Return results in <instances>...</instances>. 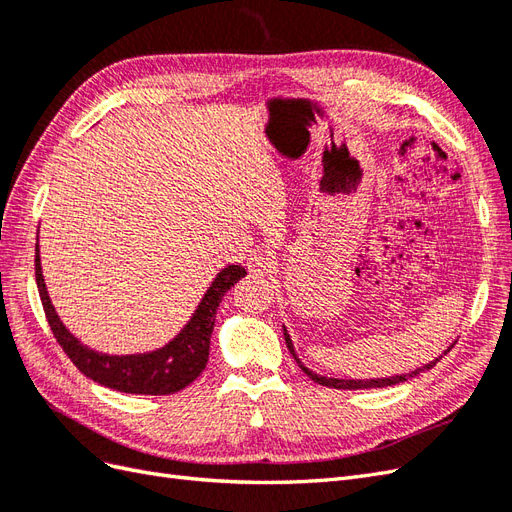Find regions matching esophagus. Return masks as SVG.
I'll list each match as a JSON object with an SVG mask.
<instances>
[{"label": "esophagus", "instance_id": "obj_1", "mask_svg": "<svg viewBox=\"0 0 512 512\" xmlns=\"http://www.w3.org/2000/svg\"><path fill=\"white\" fill-rule=\"evenodd\" d=\"M247 267H250V271L256 273V275H265V273H271L273 260L269 258V254H265L262 250H254L250 254V260H247Z\"/></svg>", "mask_w": 512, "mask_h": 512}]
</instances>
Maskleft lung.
Returning a JSON list of instances; mask_svg holds the SVG:
<instances>
[{"label":"left lung","mask_w":512,"mask_h":512,"mask_svg":"<svg viewBox=\"0 0 512 512\" xmlns=\"http://www.w3.org/2000/svg\"><path fill=\"white\" fill-rule=\"evenodd\" d=\"M282 329H284L286 346H288L290 354L294 356V361H297L299 367L303 369V374H307L309 378H312V380L318 382V384H322V386H331V389H348V391H356V389H384V386H393V384H399V382H406V380H410V378H416L418 374H423V371H427V369H431L433 365H436V363L442 359V354H446L448 350H451V348L455 346V342H453L451 346H448V348L438 356V359H433V361H429V363H425V365H421V367H416V369L408 371V374L389 376V378H327V376H320V374H316V371H312V369L303 365V361L297 356V350H294L290 333H288V329L284 327V324H282Z\"/></svg>","instance_id":"obj_1"}]
</instances>
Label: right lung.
<instances>
[{"label": "right lung", "instance_id": "1", "mask_svg": "<svg viewBox=\"0 0 512 512\" xmlns=\"http://www.w3.org/2000/svg\"><path fill=\"white\" fill-rule=\"evenodd\" d=\"M247 271L241 265L224 267L185 327L162 348L136 354H108L98 352L83 344L79 337L72 335L68 327L55 312V305L44 284L40 247L36 245V284L46 320L59 346L70 356V361L79 367L87 378L106 386V389L132 393V395H170L192 384L209 361L211 333L215 324V312L224 299V294L235 286Z\"/></svg>", "mask_w": 512, "mask_h": 512}]
</instances>
